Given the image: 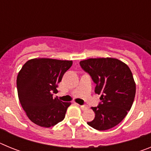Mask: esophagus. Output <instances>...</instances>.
Here are the masks:
<instances>
[{"label":"esophagus","mask_w":151,"mask_h":151,"mask_svg":"<svg viewBox=\"0 0 151 151\" xmlns=\"http://www.w3.org/2000/svg\"><path fill=\"white\" fill-rule=\"evenodd\" d=\"M80 107H81L82 110H86L88 108V106H86V105H82V106H80Z\"/></svg>","instance_id":"esophagus-1"}]
</instances>
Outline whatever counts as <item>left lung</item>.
<instances>
[{
    "label": "left lung",
    "mask_w": 151,
    "mask_h": 151,
    "mask_svg": "<svg viewBox=\"0 0 151 151\" xmlns=\"http://www.w3.org/2000/svg\"><path fill=\"white\" fill-rule=\"evenodd\" d=\"M80 65L96 83L101 103L91 107L95 117L88 125L99 131L113 128L123 120L134 102L136 86L127 64L112 57L89 58Z\"/></svg>",
    "instance_id": "obj_1"
}]
</instances>
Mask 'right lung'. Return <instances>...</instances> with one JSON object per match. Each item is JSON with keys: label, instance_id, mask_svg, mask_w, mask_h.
Here are the masks:
<instances>
[{"label": "right lung", "instance_id": "right-lung-1", "mask_svg": "<svg viewBox=\"0 0 151 151\" xmlns=\"http://www.w3.org/2000/svg\"><path fill=\"white\" fill-rule=\"evenodd\" d=\"M73 65V60L34 58L28 60L17 78L19 102L32 122L50 128L63 120L71 103L63 102L53 93L57 84Z\"/></svg>", "mask_w": 151, "mask_h": 151}]
</instances>
